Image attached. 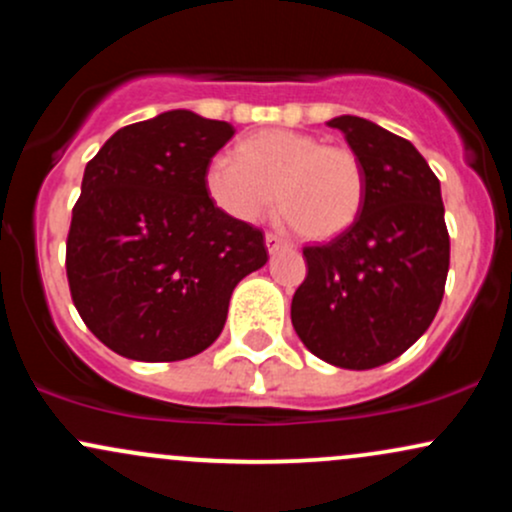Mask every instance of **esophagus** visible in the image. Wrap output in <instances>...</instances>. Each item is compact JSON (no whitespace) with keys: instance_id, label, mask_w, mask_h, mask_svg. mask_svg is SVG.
<instances>
[{"instance_id":"esophagus-1","label":"esophagus","mask_w":512,"mask_h":512,"mask_svg":"<svg viewBox=\"0 0 512 512\" xmlns=\"http://www.w3.org/2000/svg\"><path fill=\"white\" fill-rule=\"evenodd\" d=\"M264 245H267L269 255H274V252H279V250H286V248H291V245L286 243L284 238L274 236V233H267V236H264Z\"/></svg>"}]
</instances>
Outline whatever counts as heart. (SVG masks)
Wrapping results in <instances>:
<instances>
[{
	"mask_svg": "<svg viewBox=\"0 0 512 512\" xmlns=\"http://www.w3.org/2000/svg\"><path fill=\"white\" fill-rule=\"evenodd\" d=\"M207 192L238 221L279 211L298 238L327 243L354 226L366 199V173L349 146L325 144L315 134L264 129L238 146V158L216 156Z\"/></svg>",
	"mask_w": 512,
	"mask_h": 512,
	"instance_id": "b5f03b06",
	"label": "heart"
}]
</instances>
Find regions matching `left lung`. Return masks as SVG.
I'll return each instance as SVG.
<instances>
[{"label": "left lung", "mask_w": 512, "mask_h": 512, "mask_svg": "<svg viewBox=\"0 0 512 512\" xmlns=\"http://www.w3.org/2000/svg\"><path fill=\"white\" fill-rule=\"evenodd\" d=\"M366 173V199L349 231L305 248V281L291 322L310 354L368 370L402 356L443 301L450 238L440 182L416 146L375 122L339 115Z\"/></svg>", "instance_id": "left-lung-1"}]
</instances>
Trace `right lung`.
Here are the masks:
<instances>
[{
  "label": "right lung",
  "mask_w": 512,
  "mask_h": 512,
  "mask_svg": "<svg viewBox=\"0 0 512 512\" xmlns=\"http://www.w3.org/2000/svg\"><path fill=\"white\" fill-rule=\"evenodd\" d=\"M233 125L168 110L117 129L86 163L67 238L81 320L132 361L202 354L226 325L240 279L264 267L260 228L207 192V168Z\"/></svg>",
  "instance_id": "obj_1"
}]
</instances>
